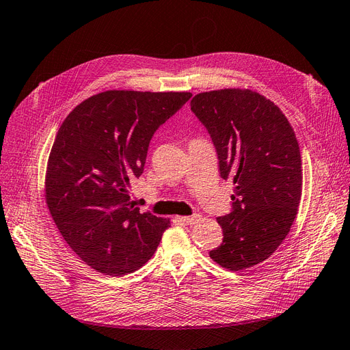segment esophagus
Returning <instances> with one entry per match:
<instances>
[{
	"label": "esophagus",
	"mask_w": 350,
	"mask_h": 350,
	"mask_svg": "<svg viewBox=\"0 0 350 350\" xmlns=\"http://www.w3.org/2000/svg\"><path fill=\"white\" fill-rule=\"evenodd\" d=\"M198 219H200V215H198V214H193V215H191V217H183V218H180V221L188 224V226H191V224H195Z\"/></svg>",
	"instance_id": "34e87169"
}]
</instances>
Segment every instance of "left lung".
Segmentation results:
<instances>
[{"label": "left lung", "mask_w": 350, "mask_h": 350, "mask_svg": "<svg viewBox=\"0 0 350 350\" xmlns=\"http://www.w3.org/2000/svg\"><path fill=\"white\" fill-rule=\"evenodd\" d=\"M191 110L206 128L219 175L232 179L231 213L218 217L224 239L209 251L221 267L239 271L267 260L287 237L301 198V157L283 111L257 92H204Z\"/></svg>", "instance_id": "1"}]
</instances>
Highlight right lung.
<instances>
[{
    "label": "right lung",
    "mask_w": 350,
    "mask_h": 350,
    "mask_svg": "<svg viewBox=\"0 0 350 350\" xmlns=\"http://www.w3.org/2000/svg\"><path fill=\"white\" fill-rule=\"evenodd\" d=\"M191 96L107 90L64 119L49 157L46 202L66 243L92 269L124 275L157 251L171 222L139 213L126 188L144 174L153 133Z\"/></svg>",
    "instance_id": "1"
}]
</instances>
